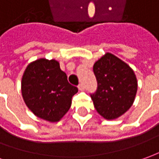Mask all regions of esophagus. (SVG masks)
<instances>
[{"label":"esophagus","instance_id":"esophagus-1","mask_svg":"<svg viewBox=\"0 0 159 159\" xmlns=\"http://www.w3.org/2000/svg\"><path fill=\"white\" fill-rule=\"evenodd\" d=\"M78 89H79V90H84V86L83 84H80L78 85Z\"/></svg>","mask_w":159,"mask_h":159}]
</instances>
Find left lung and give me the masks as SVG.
Masks as SVG:
<instances>
[{
    "label": "left lung",
    "mask_w": 159,
    "mask_h": 159,
    "mask_svg": "<svg viewBox=\"0 0 159 159\" xmlns=\"http://www.w3.org/2000/svg\"><path fill=\"white\" fill-rule=\"evenodd\" d=\"M93 71L98 82L96 92L90 94L94 106L105 119H116L134 102L138 90L134 71L111 53H106L95 62Z\"/></svg>",
    "instance_id": "left-lung-1"
}]
</instances>
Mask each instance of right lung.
Returning a JSON list of instances; mask_svg holds the SVG:
<instances>
[{
	"label": "right lung",
	"mask_w": 159,
	"mask_h": 159,
	"mask_svg": "<svg viewBox=\"0 0 159 159\" xmlns=\"http://www.w3.org/2000/svg\"><path fill=\"white\" fill-rule=\"evenodd\" d=\"M77 91L68 82L59 62L53 59L41 58L30 63L21 79L26 105L35 116L49 122H58L65 115Z\"/></svg>",
	"instance_id": "obj_1"
}]
</instances>
